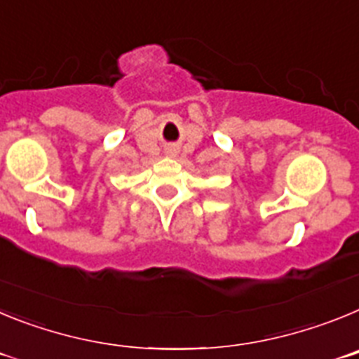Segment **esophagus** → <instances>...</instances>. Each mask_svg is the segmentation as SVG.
Listing matches in <instances>:
<instances>
[{
    "instance_id": "esophagus-1",
    "label": "esophagus",
    "mask_w": 359,
    "mask_h": 359,
    "mask_svg": "<svg viewBox=\"0 0 359 359\" xmlns=\"http://www.w3.org/2000/svg\"><path fill=\"white\" fill-rule=\"evenodd\" d=\"M167 154H170V156H174V154H176V151H174V149H169V151H167Z\"/></svg>"
}]
</instances>
